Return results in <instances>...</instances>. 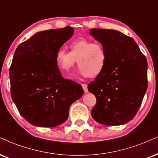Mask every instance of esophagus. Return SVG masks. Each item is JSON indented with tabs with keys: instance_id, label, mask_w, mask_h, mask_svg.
<instances>
[{
	"instance_id": "1",
	"label": "esophagus",
	"mask_w": 158,
	"mask_h": 158,
	"mask_svg": "<svg viewBox=\"0 0 158 158\" xmlns=\"http://www.w3.org/2000/svg\"><path fill=\"white\" fill-rule=\"evenodd\" d=\"M81 86H82L83 90H84V92L85 93V94L88 93V89H87V85L86 84H82L81 85Z\"/></svg>"
}]
</instances>
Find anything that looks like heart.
<instances>
[{
  "label": "heart",
  "instance_id": "heart-1",
  "mask_svg": "<svg viewBox=\"0 0 158 158\" xmlns=\"http://www.w3.org/2000/svg\"><path fill=\"white\" fill-rule=\"evenodd\" d=\"M71 51L60 48L55 55L57 68L64 75L70 74L77 60L79 75L84 77L99 76L107 64V53L102 44L84 37L78 38L70 44Z\"/></svg>",
  "mask_w": 158,
  "mask_h": 158
}]
</instances>
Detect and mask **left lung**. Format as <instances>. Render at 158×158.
<instances>
[{
  "mask_svg": "<svg viewBox=\"0 0 158 158\" xmlns=\"http://www.w3.org/2000/svg\"><path fill=\"white\" fill-rule=\"evenodd\" d=\"M90 34L104 46L105 69L88 85L96 98L91 111L95 121L107 126L132 120L147 89V61L132 37L113 29L91 28Z\"/></svg>",
  "mask_w": 158,
  "mask_h": 158,
  "instance_id": "8db88e82",
  "label": "left lung"
}]
</instances>
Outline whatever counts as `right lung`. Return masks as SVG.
Returning <instances> with one entry per match:
<instances>
[{
    "label": "right lung",
    "instance_id": "add662e5",
    "mask_svg": "<svg viewBox=\"0 0 158 158\" xmlns=\"http://www.w3.org/2000/svg\"><path fill=\"white\" fill-rule=\"evenodd\" d=\"M73 32L70 26L37 32L15 50L9 69L11 96L32 125L54 127L64 123L71 104L82 96L81 85L63 79L55 62L56 51Z\"/></svg>",
    "mask_w": 158,
    "mask_h": 158
}]
</instances>
